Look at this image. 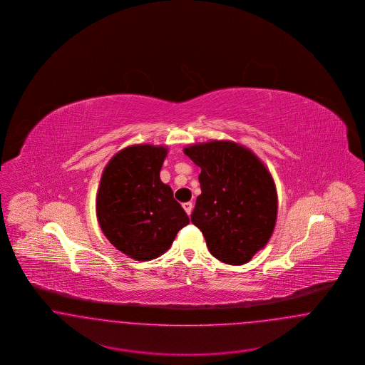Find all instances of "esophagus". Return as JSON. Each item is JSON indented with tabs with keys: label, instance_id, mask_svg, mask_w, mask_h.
<instances>
[{
	"label": "esophagus",
	"instance_id": "1",
	"mask_svg": "<svg viewBox=\"0 0 365 365\" xmlns=\"http://www.w3.org/2000/svg\"><path fill=\"white\" fill-rule=\"evenodd\" d=\"M182 207L186 210L187 215H191V212H192V202H183Z\"/></svg>",
	"mask_w": 365,
	"mask_h": 365
}]
</instances>
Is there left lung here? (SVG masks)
I'll return each instance as SVG.
<instances>
[{
    "mask_svg": "<svg viewBox=\"0 0 365 365\" xmlns=\"http://www.w3.org/2000/svg\"><path fill=\"white\" fill-rule=\"evenodd\" d=\"M185 155L201 168V194L191 213L209 252L241 265L265 246L277 223L278 198L271 174L250 150L228 140L192 145Z\"/></svg>",
    "mask_w": 365,
    "mask_h": 365,
    "instance_id": "left-lung-1",
    "label": "left lung"
}]
</instances>
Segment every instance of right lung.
Segmentation results:
<instances>
[{"label":"right lung","mask_w":365,"mask_h":365,"mask_svg":"<svg viewBox=\"0 0 365 365\" xmlns=\"http://www.w3.org/2000/svg\"><path fill=\"white\" fill-rule=\"evenodd\" d=\"M165 156L164 146H130L108 163L101 178L100 227L109 242L135 260L161 256L190 223L171 187L160 179Z\"/></svg>","instance_id":"1"}]
</instances>
